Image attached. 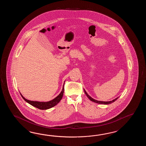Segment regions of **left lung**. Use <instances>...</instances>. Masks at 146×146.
<instances>
[{"label": "left lung", "mask_w": 146, "mask_h": 146, "mask_svg": "<svg viewBox=\"0 0 146 146\" xmlns=\"http://www.w3.org/2000/svg\"><path fill=\"white\" fill-rule=\"evenodd\" d=\"M84 93L85 94H86V96H87V97L90 99V101H92L93 102L96 103H98V104H111L113 102H115V101L118 98V97L117 98H116V99H115L113 100L112 101H98V100H96L94 99H93L92 98H91V96L87 93V92L86 91V90L84 89Z\"/></svg>", "instance_id": "obj_1"}]
</instances>
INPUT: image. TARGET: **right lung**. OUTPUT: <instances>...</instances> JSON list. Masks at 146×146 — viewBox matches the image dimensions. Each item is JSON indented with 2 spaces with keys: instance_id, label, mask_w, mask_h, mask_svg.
<instances>
[{
  "instance_id": "add662e5",
  "label": "right lung",
  "mask_w": 146,
  "mask_h": 146,
  "mask_svg": "<svg viewBox=\"0 0 146 146\" xmlns=\"http://www.w3.org/2000/svg\"><path fill=\"white\" fill-rule=\"evenodd\" d=\"M64 86H63L62 91H61L60 93H59V94L58 96H56L55 99H54L50 101H48V102H39V101H30V100L26 99L25 97H23V96H22L21 93L20 92V93L22 96V98L25 100V101H26L29 104H31V106H33L34 107H35L40 110H47V109L52 108L54 106L57 105L60 102V101L62 100V96H63L64 92Z\"/></svg>"
}]
</instances>
